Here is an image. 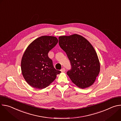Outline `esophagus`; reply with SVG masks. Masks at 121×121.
Listing matches in <instances>:
<instances>
[{"mask_svg": "<svg viewBox=\"0 0 121 121\" xmlns=\"http://www.w3.org/2000/svg\"><path fill=\"white\" fill-rule=\"evenodd\" d=\"M65 71V68H62V69H61V71L62 72H64Z\"/></svg>", "mask_w": 121, "mask_h": 121, "instance_id": "34e87169", "label": "esophagus"}]
</instances>
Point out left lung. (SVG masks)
Listing matches in <instances>:
<instances>
[{
	"mask_svg": "<svg viewBox=\"0 0 121 121\" xmlns=\"http://www.w3.org/2000/svg\"><path fill=\"white\" fill-rule=\"evenodd\" d=\"M59 44L66 53L71 65L66 74L78 87L87 88L95 82L100 71L96 51L83 36L74 34L59 37Z\"/></svg>",
	"mask_w": 121,
	"mask_h": 121,
	"instance_id": "left-lung-1",
	"label": "left lung"
}]
</instances>
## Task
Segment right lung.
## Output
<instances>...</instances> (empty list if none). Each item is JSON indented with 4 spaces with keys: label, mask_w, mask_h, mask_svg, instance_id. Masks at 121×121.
Instances as JSON below:
<instances>
[{
    "label": "right lung",
    "mask_w": 121,
    "mask_h": 121,
    "mask_svg": "<svg viewBox=\"0 0 121 121\" xmlns=\"http://www.w3.org/2000/svg\"><path fill=\"white\" fill-rule=\"evenodd\" d=\"M56 37L43 36L28 46L21 62V69L26 81L32 87L43 89L53 82L61 73L54 68L48 56L49 51L57 43Z\"/></svg>",
    "instance_id": "obj_1"
}]
</instances>
